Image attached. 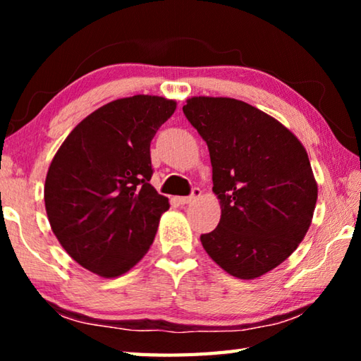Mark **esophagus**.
Instances as JSON below:
<instances>
[{
	"mask_svg": "<svg viewBox=\"0 0 361 361\" xmlns=\"http://www.w3.org/2000/svg\"><path fill=\"white\" fill-rule=\"evenodd\" d=\"M199 197H200V189H199V188H194L191 195H188V197H180L178 200H180V204L186 205V204H191V202H194V200H195V199H199Z\"/></svg>",
	"mask_w": 361,
	"mask_h": 361,
	"instance_id": "esophagus-1",
	"label": "esophagus"
}]
</instances>
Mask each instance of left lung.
Instances as JSON below:
<instances>
[{"instance_id":"8db88e82","label":"left lung","mask_w":361,"mask_h":361,"mask_svg":"<svg viewBox=\"0 0 361 361\" xmlns=\"http://www.w3.org/2000/svg\"><path fill=\"white\" fill-rule=\"evenodd\" d=\"M183 113L210 151L221 205L205 252L237 279L264 276L288 258L312 223L317 181L302 143L272 116L228 97H192Z\"/></svg>"}]
</instances>
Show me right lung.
Listing matches in <instances>:
<instances>
[{
    "mask_svg": "<svg viewBox=\"0 0 361 361\" xmlns=\"http://www.w3.org/2000/svg\"><path fill=\"white\" fill-rule=\"evenodd\" d=\"M175 100L133 95L82 119L54 156L44 185L52 232L78 264L113 279L137 264L169 199L151 186L149 146Z\"/></svg>",
    "mask_w": 361,
    "mask_h": 361,
    "instance_id": "add662e5",
    "label": "right lung"
}]
</instances>
